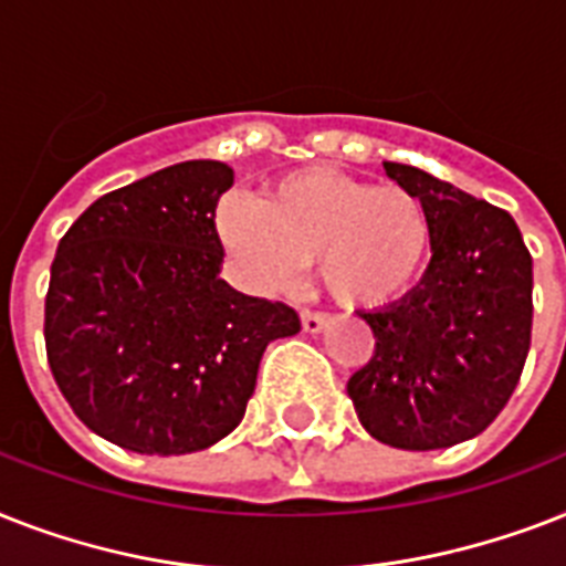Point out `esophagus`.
<instances>
[{"instance_id": "1", "label": "esophagus", "mask_w": 566, "mask_h": 566, "mask_svg": "<svg viewBox=\"0 0 566 566\" xmlns=\"http://www.w3.org/2000/svg\"><path fill=\"white\" fill-rule=\"evenodd\" d=\"M325 325H328V316L325 314H311V311H302V328L307 334H323Z\"/></svg>"}]
</instances>
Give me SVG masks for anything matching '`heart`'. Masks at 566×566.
<instances>
[{"label": "heart", "instance_id": "heart-1", "mask_svg": "<svg viewBox=\"0 0 566 566\" xmlns=\"http://www.w3.org/2000/svg\"><path fill=\"white\" fill-rule=\"evenodd\" d=\"M220 243L252 293L291 291L305 264L334 302L384 307L410 291L430 255V214L398 182L369 186L334 168L275 179L259 203L227 197L218 206Z\"/></svg>", "mask_w": 566, "mask_h": 566}]
</instances>
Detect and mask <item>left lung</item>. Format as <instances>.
Listing matches in <instances>:
<instances>
[{
    "mask_svg": "<svg viewBox=\"0 0 566 566\" xmlns=\"http://www.w3.org/2000/svg\"><path fill=\"white\" fill-rule=\"evenodd\" d=\"M430 214V264L407 296L363 319L375 357L348 380L363 430L401 450L480 436L521 380L532 337V255L512 214L433 174L384 163Z\"/></svg>",
    "mask_w": 566,
    "mask_h": 566,
    "instance_id": "obj_1",
    "label": "left lung"
}]
</instances>
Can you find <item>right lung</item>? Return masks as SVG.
<instances>
[{"instance_id": "right-lung-1", "label": "right lung", "mask_w": 566, "mask_h": 566, "mask_svg": "<svg viewBox=\"0 0 566 566\" xmlns=\"http://www.w3.org/2000/svg\"><path fill=\"white\" fill-rule=\"evenodd\" d=\"M235 174L191 159L98 197L72 223L45 296L60 392L101 439L182 457L241 424L264 348L298 334L293 307L220 279L214 209Z\"/></svg>"}]
</instances>
